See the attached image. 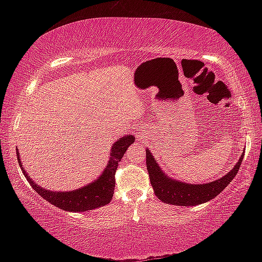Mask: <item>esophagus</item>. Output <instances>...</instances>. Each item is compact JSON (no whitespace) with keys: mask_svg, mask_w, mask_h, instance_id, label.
Returning <instances> with one entry per match:
<instances>
[{"mask_svg":"<svg viewBox=\"0 0 262 262\" xmlns=\"http://www.w3.org/2000/svg\"><path fill=\"white\" fill-rule=\"evenodd\" d=\"M136 136H137V139H142V134H141L140 132L136 133Z\"/></svg>","mask_w":262,"mask_h":262,"instance_id":"esophagus-1","label":"esophagus"}]
</instances>
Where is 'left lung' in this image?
I'll return each instance as SVG.
<instances>
[{"mask_svg": "<svg viewBox=\"0 0 262 262\" xmlns=\"http://www.w3.org/2000/svg\"><path fill=\"white\" fill-rule=\"evenodd\" d=\"M145 151H147L145 157H147L150 183H151L156 196L167 205L184 207L201 205V203L210 201L211 199L217 196L236 177L244 158L243 154L232 170L225 176L221 177L220 179L207 184H188L165 174V172L158 165L151 151L149 149Z\"/></svg>", "mask_w": 262, "mask_h": 262, "instance_id": "8db88e82", "label": "left lung"}]
</instances>
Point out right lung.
Returning a JSON list of instances; mask_svg holds the SVG:
<instances>
[{
  "label": "right lung",
  "instance_id": "add662e5",
  "mask_svg": "<svg viewBox=\"0 0 262 262\" xmlns=\"http://www.w3.org/2000/svg\"><path fill=\"white\" fill-rule=\"evenodd\" d=\"M134 142L135 137L133 135H125L118 141H115L112 144V148H111L108 162L98 178L81 188L68 190V192H57V190L54 192V190L46 189L37 185V183L26 173L25 168L21 165L18 149H16V152L20 170L35 192L50 202L51 205H54L62 210L78 212L96 209V208L106 206L111 202L114 193V176L118 168V164L121 161L128 147Z\"/></svg>",
  "mask_w": 262,
  "mask_h": 262
}]
</instances>
